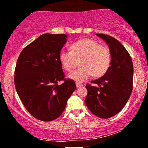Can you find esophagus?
<instances>
[{"label":"esophagus","mask_w":148,"mask_h":148,"mask_svg":"<svg viewBox=\"0 0 148 148\" xmlns=\"http://www.w3.org/2000/svg\"><path fill=\"white\" fill-rule=\"evenodd\" d=\"M76 87H77V88H80V87H81V86H82V84L79 83V82H76Z\"/></svg>","instance_id":"obj_1"}]
</instances>
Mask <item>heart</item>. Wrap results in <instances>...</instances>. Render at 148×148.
Segmentation results:
<instances>
[{"label": "heart", "mask_w": 148, "mask_h": 148, "mask_svg": "<svg viewBox=\"0 0 148 148\" xmlns=\"http://www.w3.org/2000/svg\"><path fill=\"white\" fill-rule=\"evenodd\" d=\"M60 62L67 72H72L78 66L79 68L70 73L68 77L77 82H83L94 75L99 77L108 70L111 61L109 47L100 45L91 38H84L73 43L71 51H61Z\"/></svg>", "instance_id": "1"}]
</instances>
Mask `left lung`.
Returning <instances> with one entry per match:
<instances>
[{
    "label": "left lung",
    "mask_w": 148,
    "mask_h": 148,
    "mask_svg": "<svg viewBox=\"0 0 148 148\" xmlns=\"http://www.w3.org/2000/svg\"><path fill=\"white\" fill-rule=\"evenodd\" d=\"M103 39L111 53V62L102 77L90 82L98 86L86 85L88 93L85 102L90 111L101 119H109L125 107L132 90L133 66L129 52L116 38L109 35L96 34Z\"/></svg>",
    "instance_id": "obj_1"
}]
</instances>
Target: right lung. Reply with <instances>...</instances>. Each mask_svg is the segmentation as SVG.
<instances>
[{
  "instance_id": "obj_1",
  "label": "right lung",
  "mask_w": 148,
  "mask_h": 148,
  "mask_svg": "<svg viewBox=\"0 0 148 148\" xmlns=\"http://www.w3.org/2000/svg\"><path fill=\"white\" fill-rule=\"evenodd\" d=\"M66 38L65 34L41 35L27 45L17 59L14 76L17 92L29 113L40 121L60 117L76 88L74 80L65 78L59 59Z\"/></svg>"
}]
</instances>
